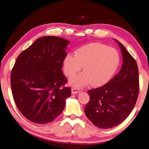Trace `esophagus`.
Listing matches in <instances>:
<instances>
[{"mask_svg":"<svg viewBox=\"0 0 149 149\" xmlns=\"http://www.w3.org/2000/svg\"><path fill=\"white\" fill-rule=\"evenodd\" d=\"M83 90H84V89L82 88H77V87H73V88L72 89V94H76V93H80V92H81Z\"/></svg>","mask_w":149,"mask_h":149,"instance_id":"34e87169","label":"esophagus"}]
</instances>
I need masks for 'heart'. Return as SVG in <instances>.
Here are the masks:
<instances>
[{"label":"heart","instance_id":"b5f03b06","mask_svg":"<svg viewBox=\"0 0 149 149\" xmlns=\"http://www.w3.org/2000/svg\"><path fill=\"white\" fill-rule=\"evenodd\" d=\"M119 63L116 49L101 43H90L80 47L74 54H68L63 62L65 74L72 76L81 69L84 72L71 77L70 84L79 87L89 84L101 86L111 79Z\"/></svg>","mask_w":149,"mask_h":149}]
</instances>
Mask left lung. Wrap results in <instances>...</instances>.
I'll return each mask as SVG.
<instances>
[{"label": "left lung", "instance_id": "8db88e82", "mask_svg": "<svg viewBox=\"0 0 149 149\" xmlns=\"http://www.w3.org/2000/svg\"><path fill=\"white\" fill-rule=\"evenodd\" d=\"M119 44L123 56L119 72L107 84L87 91L89 101L85 113L94 125L110 129L121 123L134 108L139 93L137 63L123 44Z\"/></svg>", "mask_w": 149, "mask_h": 149}]
</instances>
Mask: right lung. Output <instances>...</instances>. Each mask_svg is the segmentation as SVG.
I'll use <instances>...</instances> for the list:
<instances>
[{
    "instance_id": "1",
    "label": "right lung",
    "mask_w": 149,
    "mask_h": 149,
    "mask_svg": "<svg viewBox=\"0 0 149 149\" xmlns=\"http://www.w3.org/2000/svg\"><path fill=\"white\" fill-rule=\"evenodd\" d=\"M70 41L57 36L37 39L16 59L10 77L13 98L20 113L35 123L53 121L63 111L70 87L62 68Z\"/></svg>"
}]
</instances>
